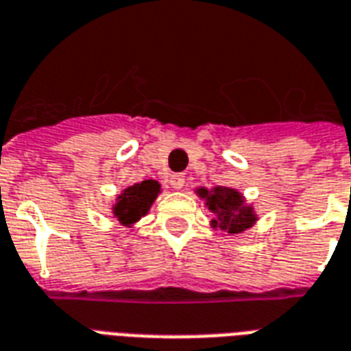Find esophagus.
Returning a JSON list of instances; mask_svg holds the SVG:
<instances>
[{
  "instance_id": "obj_1",
  "label": "esophagus",
  "mask_w": 351,
  "mask_h": 351,
  "mask_svg": "<svg viewBox=\"0 0 351 351\" xmlns=\"http://www.w3.org/2000/svg\"><path fill=\"white\" fill-rule=\"evenodd\" d=\"M169 184H171V187H175V189H180V187H184V184H186V176H184V175H171L169 176Z\"/></svg>"
}]
</instances>
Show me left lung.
<instances>
[{"label":"left lung","mask_w":351,"mask_h":351,"mask_svg":"<svg viewBox=\"0 0 351 351\" xmlns=\"http://www.w3.org/2000/svg\"><path fill=\"white\" fill-rule=\"evenodd\" d=\"M199 193L206 197V204L215 215L211 224L226 230L228 234H239L243 230L250 228L256 221L252 208L243 204V199L235 189L217 186L213 187V191L200 189Z\"/></svg>","instance_id":"left-lung-1"}]
</instances>
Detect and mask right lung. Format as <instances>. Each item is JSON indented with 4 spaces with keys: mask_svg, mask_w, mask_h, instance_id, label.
Returning <instances> with one entry per match:
<instances>
[{
    "mask_svg": "<svg viewBox=\"0 0 351 351\" xmlns=\"http://www.w3.org/2000/svg\"><path fill=\"white\" fill-rule=\"evenodd\" d=\"M158 191H160V184L156 180H143L141 184L125 189V193L117 197V204L114 208L116 217L125 224L138 221L149 211Z\"/></svg>",
    "mask_w": 351,
    "mask_h": 351,
    "instance_id": "obj_1",
    "label": "right lung"
}]
</instances>
